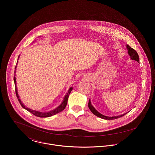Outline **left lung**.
<instances>
[{"instance_id":"obj_1","label":"left lung","mask_w":155,"mask_h":155,"mask_svg":"<svg viewBox=\"0 0 155 155\" xmlns=\"http://www.w3.org/2000/svg\"><path fill=\"white\" fill-rule=\"evenodd\" d=\"M127 49H128V54H129V55H130L131 58L132 60H135V61H137V62L139 63V61H140V60H139V56H138V55L137 51H136L135 49H134L133 48H132L131 47H130L129 45H127ZM88 107L89 109H90V110L91 111V112H92L94 114H95V116H98V117H101V118H102V119H106V120L116 119L121 117L122 116H124L125 114H126L127 113H128V112H127V113H125V114H122V115L117 116H113V117H109V116H104V115H103L102 114L100 113L98 111H97L95 109V108L92 106V104H91V103L90 100H89Z\"/></svg>"}]
</instances>
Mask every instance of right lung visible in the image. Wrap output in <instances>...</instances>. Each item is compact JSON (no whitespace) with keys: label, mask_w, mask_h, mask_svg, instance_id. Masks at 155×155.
Here are the masks:
<instances>
[{"label":"right lung","mask_w":155,"mask_h":155,"mask_svg":"<svg viewBox=\"0 0 155 155\" xmlns=\"http://www.w3.org/2000/svg\"><path fill=\"white\" fill-rule=\"evenodd\" d=\"M18 58H19V56H18ZM18 63V61H17ZM16 67H15V68L16 69ZM14 73H15V70L14 71ZM14 84H15V94H16V95H17V97L18 100V101L20 102V104H21V106H22V107L24 109H25V110H27V111H28L29 112H30L31 113H32L33 114L36 116H38V117H49V116H52L57 113H58L59 112L61 111L62 110H63L67 106V101H68V98L69 97V95L71 91V90L73 89V88H70L69 90L68 91V92L67 93L66 96L64 97V98L63 100V101L62 102V103L58 107H57L55 109L51 111H49V112H45V113H43V112H39L38 111L33 110H31L30 109H28L27 107H25V106L22 103V102L21 101L20 99L19 98V96L18 95V92H17V87H16V79H15V76H14Z\"/></svg>","instance_id":"1"}]
</instances>
